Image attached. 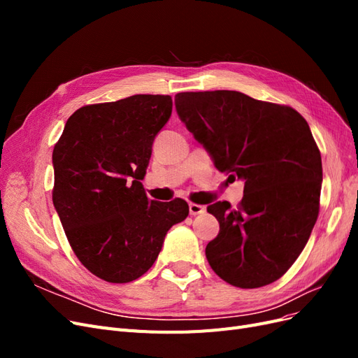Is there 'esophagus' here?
Wrapping results in <instances>:
<instances>
[{"instance_id": "esophagus-1", "label": "esophagus", "mask_w": 358, "mask_h": 358, "mask_svg": "<svg viewBox=\"0 0 358 358\" xmlns=\"http://www.w3.org/2000/svg\"><path fill=\"white\" fill-rule=\"evenodd\" d=\"M206 212V208L204 206H201V204H197V203H189V213L191 215H201V213H204Z\"/></svg>"}]
</instances>
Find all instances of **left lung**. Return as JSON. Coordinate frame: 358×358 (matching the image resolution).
I'll return each instance as SVG.
<instances>
[{
    "label": "left lung",
    "instance_id": "left-lung-1",
    "mask_svg": "<svg viewBox=\"0 0 358 358\" xmlns=\"http://www.w3.org/2000/svg\"><path fill=\"white\" fill-rule=\"evenodd\" d=\"M176 110L215 167L245 180L243 199L208 206L220 233L206 258L225 282H275L306 246L320 212L322 164L310 128L289 106L237 91L179 92Z\"/></svg>",
    "mask_w": 358,
    "mask_h": 358
}]
</instances>
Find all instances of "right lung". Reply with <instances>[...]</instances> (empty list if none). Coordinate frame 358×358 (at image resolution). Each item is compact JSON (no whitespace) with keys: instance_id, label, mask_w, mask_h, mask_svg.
Here are the masks:
<instances>
[{"instance_id":"right-lung-1","label":"right lung","mask_w":358,"mask_h":358,"mask_svg":"<svg viewBox=\"0 0 358 358\" xmlns=\"http://www.w3.org/2000/svg\"><path fill=\"white\" fill-rule=\"evenodd\" d=\"M171 107L170 95L150 94L83 106L53 148V206L76 257L106 282L145 275L189 213L182 199L149 200L140 182Z\"/></svg>"}]
</instances>
